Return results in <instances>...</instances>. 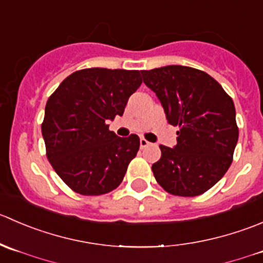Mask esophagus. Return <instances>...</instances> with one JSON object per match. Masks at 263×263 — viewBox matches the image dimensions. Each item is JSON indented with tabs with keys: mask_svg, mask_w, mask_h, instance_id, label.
<instances>
[{
	"mask_svg": "<svg viewBox=\"0 0 263 263\" xmlns=\"http://www.w3.org/2000/svg\"><path fill=\"white\" fill-rule=\"evenodd\" d=\"M139 144H140V148H145V147H148V145L151 144L149 142H148V140H145L144 138H140V140H139Z\"/></svg>",
	"mask_w": 263,
	"mask_h": 263,
	"instance_id": "obj_1",
	"label": "esophagus"
}]
</instances>
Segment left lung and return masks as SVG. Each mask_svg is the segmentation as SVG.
<instances>
[{
  "mask_svg": "<svg viewBox=\"0 0 263 263\" xmlns=\"http://www.w3.org/2000/svg\"><path fill=\"white\" fill-rule=\"evenodd\" d=\"M140 72L168 124L180 128L176 145H160L161 158L152 165L156 180L174 196L204 193L233 161L239 137L233 100L214 78L193 67L170 65Z\"/></svg>",
  "mask_w": 263,
  "mask_h": 263,
  "instance_id": "1",
  "label": "left lung"
}]
</instances>
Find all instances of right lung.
I'll return each mask as SVG.
<instances>
[{
	"label": "right lung",
	"instance_id": "right-lung-1",
	"mask_svg": "<svg viewBox=\"0 0 263 263\" xmlns=\"http://www.w3.org/2000/svg\"><path fill=\"white\" fill-rule=\"evenodd\" d=\"M140 84L138 70L93 67L72 72L48 98L42 124L47 158L74 192L100 196L123 181L139 137H118L107 121L123 116Z\"/></svg>",
	"mask_w": 263,
	"mask_h": 263
}]
</instances>
